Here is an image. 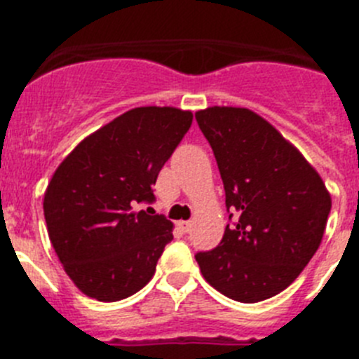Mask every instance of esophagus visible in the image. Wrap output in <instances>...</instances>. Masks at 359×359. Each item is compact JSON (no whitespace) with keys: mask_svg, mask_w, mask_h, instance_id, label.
I'll return each mask as SVG.
<instances>
[{"mask_svg":"<svg viewBox=\"0 0 359 359\" xmlns=\"http://www.w3.org/2000/svg\"><path fill=\"white\" fill-rule=\"evenodd\" d=\"M192 221H180V223H177V226L182 228L183 231H190V228H192Z\"/></svg>","mask_w":359,"mask_h":359,"instance_id":"obj_1","label":"esophagus"}]
</instances>
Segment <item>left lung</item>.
I'll list each match as a JSON object with an SVG mask.
<instances>
[{"label":"left lung","instance_id":"1","mask_svg":"<svg viewBox=\"0 0 359 359\" xmlns=\"http://www.w3.org/2000/svg\"><path fill=\"white\" fill-rule=\"evenodd\" d=\"M196 120L214 151L226 208L239 215L217 248L196 255L201 275L237 302L275 297L318 250L331 194L302 152L252 109L212 106Z\"/></svg>","mask_w":359,"mask_h":359}]
</instances>
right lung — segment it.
<instances>
[{
  "label": "right lung",
  "mask_w": 359,
  "mask_h": 359,
  "mask_svg": "<svg viewBox=\"0 0 359 359\" xmlns=\"http://www.w3.org/2000/svg\"><path fill=\"white\" fill-rule=\"evenodd\" d=\"M192 123V111L145 106L102 126L61 161L44 192L48 237L73 284L98 302L140 291L174 224L138 210Z\"/></svg>",
  "instance_id": "1"
}]
</instances>
